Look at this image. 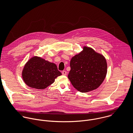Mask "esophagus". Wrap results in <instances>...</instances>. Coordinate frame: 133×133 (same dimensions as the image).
Instances as JSON below:
<instances>
[{
	"mask_svg": "<svg viewBox=\"0 0 133 133\" xmlns=\"http://www.w3.org/2000/svg\"><path fill=\"white\" fill-rule=\"evenodd\" d=\"M62 74L63 75H66L67 72H66L65 71H63L62 72Z\"/></svg>",
	"mask_w": 133,
	"mask_h": 133,
	"instance_id": "34e87169",
	"label": "esophagus"
}]
</instances>
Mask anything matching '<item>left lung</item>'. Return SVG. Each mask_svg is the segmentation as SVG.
Listing matches in <instances>:
<instances>
[{
	"label": "left lung",
	"mask_w": 133,
	"mask_h": 133,
	"mask_svg": "<svg viewBox=\"0 0 133 133\" xmlns=\"http://www.w3.org/2000/svg\"><path fill=\"white\" fill-rule=\"evenodd\" d=\"M68 78L78 91L87 93L97 89L107 73L105 57L91 48L84 46L82 51L72 57Z\"/></svg>",
	"instance_id": "1"
}]
</instances>
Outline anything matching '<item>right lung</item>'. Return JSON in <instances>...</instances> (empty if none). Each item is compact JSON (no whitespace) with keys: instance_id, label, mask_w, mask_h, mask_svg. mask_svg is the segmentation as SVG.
Wrapping results in <instances>:
<instances>
[{"instance_id":"1","label":"right lung","mask_w":133,"mask_h":133,"mask_svg":"<svg viewBox=\"0 0 133 133\" xmlns=\"http://www.w3.org/2000/svg\"><path fill=\"white\" fill-rule=\"evenodd\" d=\"M61 75L57 65L38 56L30 58L25 64L22 77L25 83L32 88L43 90L55 81Z\"/></svg>"}]
</instances>
